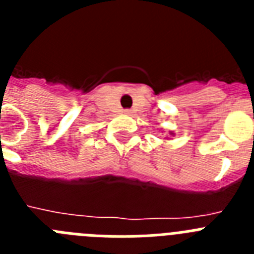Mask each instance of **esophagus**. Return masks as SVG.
<instances>
[{"label":"esophagus","instance_id":"34e87169","mask_svg":"<svg viewBox=\"0 0 254 254\" xmlns=\"http://www.w3.org/2000/svg\"><path fill=\"white\" fill-rule=\"evenodd\" d=\"M123 113H125V114H131V111H129V109H125V111H123Z\"/></svg>","mask_w":254,"mask_h":254}]
</instances>
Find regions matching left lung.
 <instances>
[{
	"label": "left lung",
	"instance_id": "1",
	"mask_svg": "<svg viewBox=\"0 0 254 254\" xmlns=\"http://www.w3.org/2000/svg\"><path fill=\"white\" fill-rule=\"evenodd\" d=\"M169 133H170V134H172V136H174V133H173V132H169Z\"/></svg>",
	"mask_w": 254,
	"mask_h": 254
}]
</instances>
